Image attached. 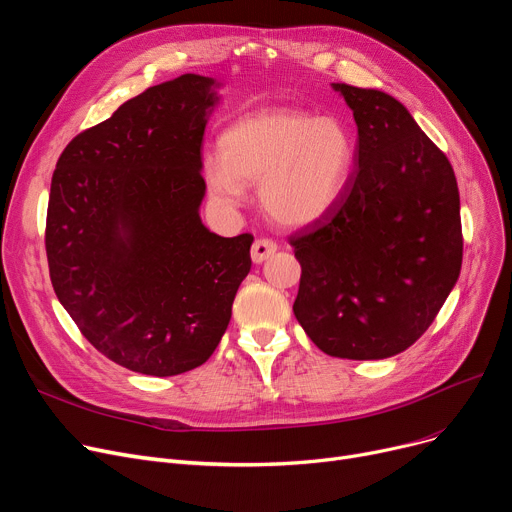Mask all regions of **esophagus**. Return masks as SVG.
Instances as JSON below:
<instances>
[{
  "label": "esophagus",
  "mask_w": 512,
  "mask_h": 512,
  "mask_svg": "<svg viewBox=\"0 0 512 512\" xmlns=\"http://www.w3.org/2000/svg\"><path fill=\"white\" fill-rule=\"evenodd\" d=\"M278 251V245L270 238H257L253 242V249H251V259L255 263H263L265 259H270L274 253Z\"/></svg>",
  "instance_id": "esophagus-1"
}]
</instances>
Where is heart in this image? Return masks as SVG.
<instances>
[{
    "label": "heart",
    "mask_w": 512,
    "mask_h": 512,
    "mask_svg": "<svg viewBox=\"0 0 512 512\" xmlns=\"http://www.w3.org/2000/svg\"><path fill=\"white\" fill-rule=\"evenodd\" d=\"M351 128L334 116L294 107H263L234 120L218 139L203 178L209 197L222 207L245 199L257 184L267 218L284 228H305L338 205L355 166Z\"/></svg>",
    "instance_id": "1"
}]
</instances>
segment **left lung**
<instances>
[{
  "mask_svg": "<svg viewBox=\"0 0 512 512\" xmlns=\"http://www.w3.org/2000/svg\"><path fill=\"white\" fill-rule=\"evenodd\" d=\"M332 89L357 122V170L324 220L290 236L303 270L292 311L326 355L386 359L421 338L459 280V186L398 99Z\"/></svg>",
  "mask_w": 512,
  "mask_h": 512,
  "instance_id": "left-lung-1",
  "label": "left lung"
}]
</instances>
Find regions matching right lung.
Returning <instances> with one entry per match:
<instances>
[{"mask_svg":"<svg viewBox=\"0 0 512 512\" xmlns=\"http://www.w3.org/2000/svg\"><path fill=\"white\" fill-rule=\"evenodd\" d=\"M220 83L182 74L80 132L51 178L45 249L60 303L110 361L155 378L220 344L251 234L203 226L201 145Z\"/></svg>","mask_w":512,"mask_h":512,"instance_id":"add662e5","label":"right lung"}]
</instances>
